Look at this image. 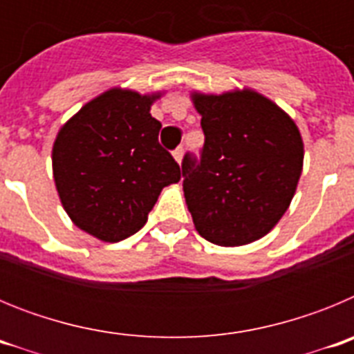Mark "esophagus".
<instances>
[{
  "instance_id": "obj_1",
  "label": "esophagus",
  "mask_w": 354,
  "mask_h": 354,
  "mask_svg": "<svg viewBox=\"0 0 354 354\" xmlns=\"http://www.w3.org/2000/svg\"><path fill=\"white\" fill-rule=\"evenodd\" d=\"M183 156H184V147H177V149L174 150V158H175V161H177V162L183 161Z\"/></svg>"
}]
</instances>
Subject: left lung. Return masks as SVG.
<instances>
[{"instance_id":"obj_1","label":"left lung","mask_w":354,"mask_h":354,"mask_svg":"<svg viewBox=\"0 0 354 354\" xmlns=\"http://www.w3.org/2000/svg\"><path fill=\"white\" fill-rule=\"evenodd\" d=\"M205 142L183 159L184 196L202 237L220 246L261 239L289 207L303 142L277 104L252 92L193 95Z\"/></svg>"}]
</instances>
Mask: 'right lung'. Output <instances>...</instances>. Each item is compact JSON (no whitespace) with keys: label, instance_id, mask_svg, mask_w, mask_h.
I'll return each instance as SVG.
<instances>
[{"label":"right lung","instance_id":"obj_1","mask_svg":"<svg viewBox=\"0 0 354 354\" xmlns=\"http://www.w3.org/2000/svg\"><path fill=\"white\" fill-rule=\"evenodd\" d=\"M154 97L109 90L80 109L53 147L58 195L71 220L97 239L117 243L145 225L161 189L180 167L159 143Z\"/></svg>","mask_w":354,"mask_h":354}]
</instances>
